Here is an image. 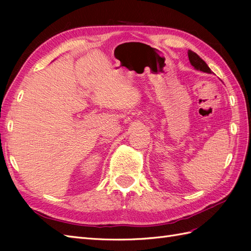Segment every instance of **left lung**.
<instances>
[{"label": "left lung", "instance_id": "8db88e82", "mask_svg": "<svg viewBox=\"0 0 251 251\" xmlns=\"http://www.w3.org/2000/svg\"><path fill=\"white\" fill-rule=\"evenodd\" d=\"M188 56H189V60L191 62V65L193 66L196 70H200L202 72H206V73H211L210 68L207 66V63L201 59V58L195 54L194 51L189 50L188 51Z\"/></svg>", "mask_w": 251, "mask_h": 251}]
</instances>
